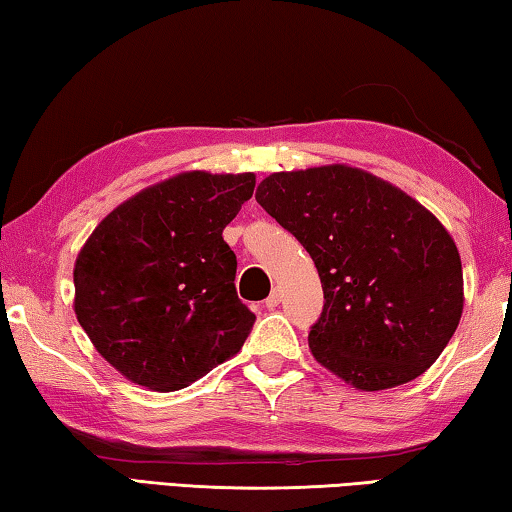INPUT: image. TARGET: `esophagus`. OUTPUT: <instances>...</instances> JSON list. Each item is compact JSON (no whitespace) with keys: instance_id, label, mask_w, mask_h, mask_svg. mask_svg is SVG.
I'll return each mask as SVG.
<instances>
[{"instance_id":"esophagus-1","label":"esophagus","mask_w":512,"mask_h":512,"mask_svg":"<svg viewBox=\"0 0 512 512\" xmlns=\"http://www.w3.org/2000/svg\"><path fill=\"white\" fill-rule=\"evenodd\" d=\"M279 304H281V290L274 288L272 295L265 299V308H267V311H274V308L279 306Z\"/></svg>"}]
</instances>
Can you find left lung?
Returning <instances> with one entry per match:
<instances>
[{"mask_svg": "<svg viewBox=\"0 0 512 512\" xmlns=\"http://www.w3.org/2000/svg\"><path fill=\"white\" fill-rule=\"evenodd\" d=\"M256 201L311 254L324 290L308 347L317 363L374 392L438 360L463 315L454 238L404 190L349 165L274 172Z\"/></svg>", "mask_w": 512, "mask_h": 512, "instance_id": "8db88e82", "label": "left lung"}]
</instances>
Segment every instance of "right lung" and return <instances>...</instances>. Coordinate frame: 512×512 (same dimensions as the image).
I'll list each match as a JSON object with an SVG mask.
<instances>
[{"label":"right lung","instance_id":"1","mask_svg":"<svg viewBox=\"0 0 512 512\" xmlns=\"http://www.w3.org/2000/svg\"><path fill=\"white\" fill-rule=\"evenodd\" d=\"M256 177L181 172L108 213L74 263V313L124 379L172 392L236 356L256 315L224 226Z\"/></svg>","mask_w":512,"mask_h":512}]
</instances>
